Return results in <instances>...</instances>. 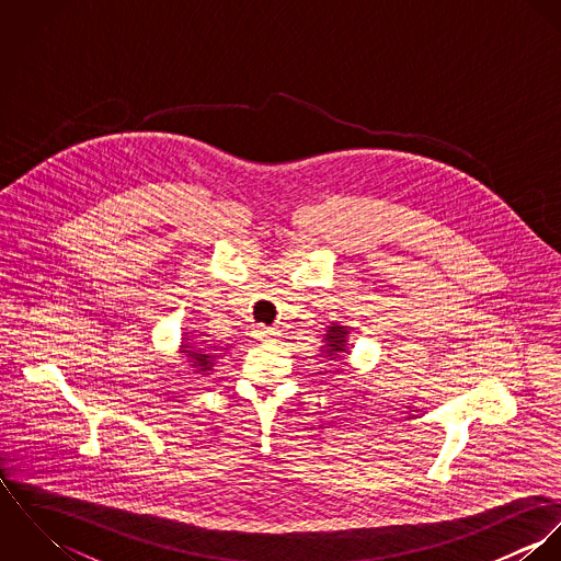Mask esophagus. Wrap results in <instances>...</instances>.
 Here are the masks:
<instances>
[{"mask_svg":"<svg viewBox=\"0 0 561 561\" xmlns=\"http://www.w3.org/2000/svg\"><path fill=\"white\" fill-rule=\"evenodd\" d=\"M278 334H280V332H278L276 328H265V325H259V328L254 330V339H256V341H276Z\"/></svg>","mask_w":561,"mask_h":561,"instance_id":"1","label":"esophagus"}]
</instances>
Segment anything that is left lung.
I'll return each mask as SVG.
<instances>
[{
	"mask_svg": "<svg viewBox=\"0 0 561 561\" xmlns=\"http://www.w3.org/2000/svg\"><path fill=\"white\" fill-rule=\"evenodd\" d=\"M347 336H350L347 325L330 323V325L325 328V334H323V350H321L323 358L336 360V358H341L343 354H347V352H350V341H347Z\"/></svg>",
	"mask_w": 561,
	"mask_h": 561,
	"instance_id": "1",
	"label": "left lung"
}]
</instances>
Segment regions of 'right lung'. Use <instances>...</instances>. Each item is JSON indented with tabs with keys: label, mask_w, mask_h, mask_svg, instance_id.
<instances>
[{
	"label": "right lung",
	"mask_w": 561,
	"mask_h": 561,
	"mask_svg": "<svg viewBox=\"0 0 561 561\" xmlns=\"http://www.w3.org/2000/svg\"><path fill=\"white\" fill-rule=\"evenodd\" d=\"M225 350H227V347H225ZM179 352L185 356V363L192 365V371H194V374H203V376L211 374L216 360L222 356V352L209 350V347H205V345L201 347L196 339H190V332H183Z\"/></svg>",
	"instance_id": "1"
}]
</instances>
